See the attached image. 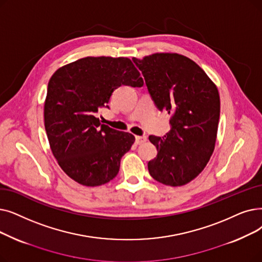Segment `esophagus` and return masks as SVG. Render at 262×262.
Instances as JSON below:
<instances>
[{"instance_id": "34e87169", "label": "esophagus", "mask_w": 262, "mask_h": 262, "mask_svg": "<svg viewBox=\"0 0 262 262\" xmlns=\"http://www.w3.org/2000/svg\"><path fill=\"white\" fill-rule=\"evenodd\" d=\"M146 141L145 136H136V144H142Z\"/></svg>"}]
</instances>
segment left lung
Segmentation results:
<instances>
[{
    "mask_svg": "<svg viewBox=\"0 0 262 262\" xmlns=\"http://www.w3.org/2000/svg\"><path fill=\"white\" fill-rule=\"evenodd\" d=\"M133 61L142 72L158 110H166L171 129L150 136L157 156L147 163L159 183L182 186L207 166L217 136L221 100L215 83L202 68L179 53H153Z\"/></svg>",
    "mask_w": 262,
    "mask_h": 262,
    "instance_id": "obj_1",
    "label": "left lung"
}]
</instances>
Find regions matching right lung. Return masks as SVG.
I'll return each instance as SVG.
<instances>
[{
  "label": "right lung",
  "instance_id": "right-lung-1",
  "mask_svg": "<svg viewBox=\"0 0 262 262\" xmlns=\"http://www.w3.org/2000/svg\"><path fill=\"white\" fill-rule=\"evenodd\" d=\"M142 86L128 58L86 56L60 67L50 78L43 105L50 149L63 171L84 186L115 179L135 137L101 124L95 113L108 107L117 88Z\"/></svg>",
  "mask_w": 262,
  "mask_h": 262
}]
</instances>
